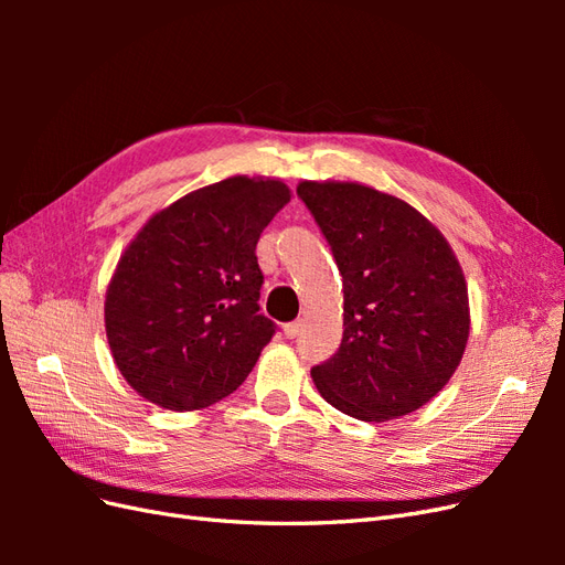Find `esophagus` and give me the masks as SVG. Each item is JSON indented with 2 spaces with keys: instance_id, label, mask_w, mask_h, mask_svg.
I'll return each mask as SVG.
<instances>
[{
  "instance_id": "esophagus-1",
  "label": "esophagus",
  "mask_w": 565,
  "mask_h": 565,
  "mask_svg": "<svg viewBox=\"0 0 565 565\" xmlns=\"http://www.w3.org/2000/svg\"><path fill=\"white\" fill-rule=\"evenodd\" d=\"M282 332H285V337L287 339H295L299 332H301V320H295V322H287L285 328H282Z\"/></svg>"
}]
</instances>
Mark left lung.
Instances as JSON below:
<instances>
[{
  "label": "left lung",
  "mask_w": 565,
  "mask_h": 565,
  "mask_svg": "<svg viewBox=\"0 0 565 565\" xmlns=\"http://www.w3.org/2000/svg\"><path fill=\"white\" fill-rule=\"evenodd\" d=\"M297 195L344 280V337L311 370L320 396L363 422L415 413L448 384L469 339L450 245L407 202L361 183L303 181Z\"/></svg>",
  "instance_id": "8db88e82"
}]
</instances>
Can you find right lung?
Wrapping results in <instances>:
<instances>
[{
  "instance_id": "1",
  "label": "right lung",
  "mask_w": 565,
  "mask_h": 565,
  "mask_svg": "<svg viewBox=\"0 0 565 565\" xmlns=\"http://www.w3.org/2000/svg\"><path fill=\"white\" fill-rule=\"evenodd\" d=\"M278 179L233 177L177 200L134 237L106 295L122 377L185 413L241 386L278 324L259 313L256 243L285 204Z\"/></svg>"
}]
</instances>
